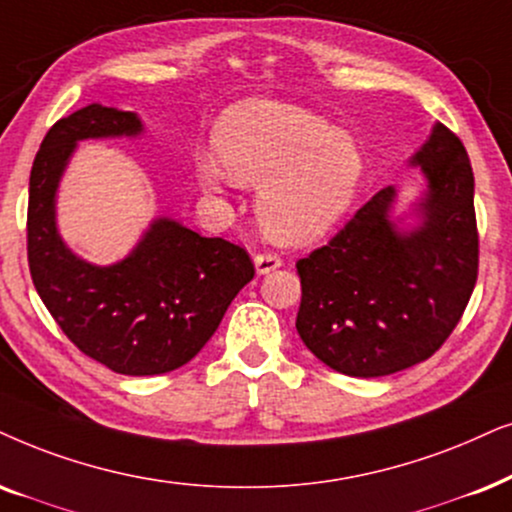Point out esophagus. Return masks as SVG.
<instances>
[{
    "label": "esophagus",
    "mask_w": 512,
    "mask_h": 512,
    "mask_svg": "<svg viewBox=\"0 0 512 512\" xmlns=\"http://www.w3.org/2000/svg\"><path fill=\"white\" fill-rule=\"evenodd\" d=\"M254 265H256L258 275H268V272L280 268L282 261H280V256H277V254H258L254 258Z\"/></svg>",
    "instance_id": "1"
}]
</instances>
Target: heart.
<instances>
[{"label": "heart", "mask_w": 512, "mask_h": 512, "mask_svg": "<svg viewBox=\"0 0 512 512\" xmlns=\"http://www.w3.org/2000/svg\"><path fill=\"white\" fill-rule=\"evenodd\" d=\"M219 162H197V181L223 192L225 181L258 188V221L270 240L301 247L322 240L355 204L364 178L357 141L327 119L296 105L251 101L232 105L218 119Z\"/></svg>", "instance_id": "obj_1"}]
</instances>
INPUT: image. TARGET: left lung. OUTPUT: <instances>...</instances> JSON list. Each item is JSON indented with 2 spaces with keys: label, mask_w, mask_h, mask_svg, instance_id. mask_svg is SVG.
<instances>
[{
  "label": "left lung",
  "mask_w": 512,
  "mask_h": 512,
  "mask_svg": "<svg viewBox=\"0 0 512 512\" xmlns=\"http://www.w3.org/2000/svg\"><path fill=\"white\" fill-rule=\"evenodd\" d=\"M426 181L395 214L388 185L327 247L296 263V329L317 360L357 378L428 360L459 324L477 280L475 178L468 152L437 122L409 159Z\"/></svg>",
  "instance_id": "obj_1"
}]
</instances>
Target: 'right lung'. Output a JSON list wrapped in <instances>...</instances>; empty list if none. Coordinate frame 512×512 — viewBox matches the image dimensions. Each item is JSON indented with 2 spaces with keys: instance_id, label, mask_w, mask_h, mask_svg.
<instances>
[{
  "instance_id": "obj_1",
  "label": "right lung",
  "mask_w": 512,
  "mask_h": 512,
  "mask_svg": "<svg viewBox=\"0 0 512 512\" xmlns=\"http://www.w3.org/2000/svg\"><path fill=\"white\" fill-rule=\"evenodd\" d=\"M143 131L136 112L91 103L51 126L30 171L28 261L37 294L84 355L124 376L167 374L190 362L254 280L242 247L169 216L152 218L136 247L110 265L89 263L65 244L56 202L77 143Z\"/></svg>"
}]
</instances>
